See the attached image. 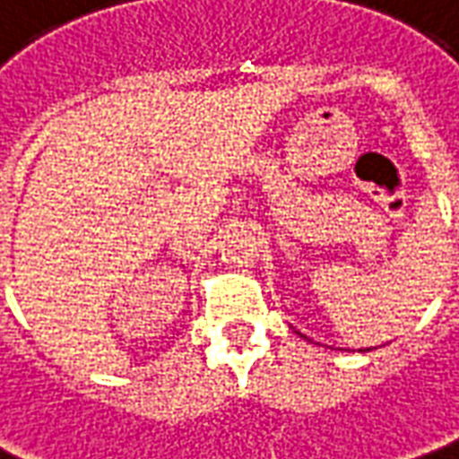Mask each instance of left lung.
Masks as SVG:
<instances>
[{
	"mask_svg": "<svg viewBox=\"0 0 459 459\" xmlns=\"http://www.w3.org/2000/svg\"><path fill=\"white\" fill-rule=\"evenodd\" d=\"M359 351H364V349H359ZM367 351H369V349H367Z\"/></svg>",
	"mask_w": 459,
	"mask_h": 459,
	"instance_id": "1",
	"label": "left lung"
}]
</instances>
